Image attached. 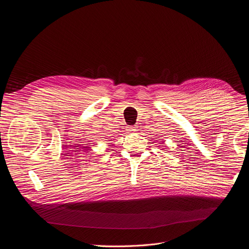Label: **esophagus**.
Wrapping results in <instances>:
<instances>
[{
  "instance_id": "esophagus-1",
  "label": "esophagus",
  "mask_w": 249,
  "mask_h": 249,
  "mask_svg": "<svg viewBox=\"0 0 249 249\" xmlns=\"http://www.w3.org/2000/svg\"><path fill=\"white\" fill-rule=\"evenodd\" d=\"M127 128H128V130H130V131H136V126H133V125H130V126H127Z\"/></svg>"
}]
</instances>
